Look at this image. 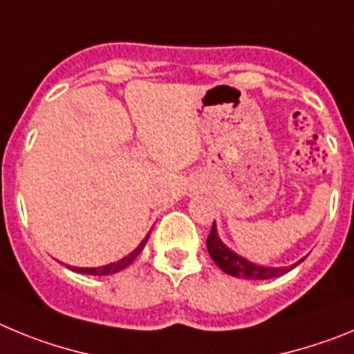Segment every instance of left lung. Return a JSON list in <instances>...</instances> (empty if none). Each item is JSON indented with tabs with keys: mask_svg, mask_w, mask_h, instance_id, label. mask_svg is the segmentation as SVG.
Listing matches in <instances>:
<instances>
[{
	"mask_svg": "<svg viewBox=\"0 0 354 354\" xmlns=\"http://www.w3.org/2000/svg\"><path fill=\"white\" fill-rule=\"evenodd\" d=\"M207 252L221 271L237 278H246V280H270V278L282 277V274L294 270L303 261L301 259L299 262L287 266V268H266V266L253 264V262L246 261L245 257H241V255H237L236 252H232V250L223 245L214 223H212L211 234L207 237Z\"/></svg>",
	"mask_w": 354,
	"mask_h": 354,
	"instance_id": "8db88e82",
	"label": "left lung"
}]
</instances>
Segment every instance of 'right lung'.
<instances>
[{"label": "right lung", "mask_w": 354, "mask_h": 354, "mask_svg": "<svg viewBox=\"0 0 354 354\" xmlns=\"http://www.w3.org/2000/svg\"><path fill=\"white\" fill-rule=\"evenodd\" d=\"M149 236L150 232L147 234L145 239L140 243L136 248H134V252H131L127 257L120 259L118 262H111V264H106V266H101V268H74V266H68L72 271H76V273H83V274H99V277H102V274H113V273H118V271H122L124 268H127V266L131 264V262L134 261V259L138 257L140 252L143 250V246L147 245V241H149Z\"/></svg>", "instance_id": "obj_1"}]
</instances>
